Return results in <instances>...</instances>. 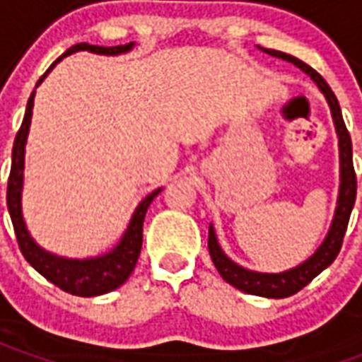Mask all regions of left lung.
I'll use <instances>...</instances> for the list:
<instances>
[{
	"label": "left lung",
	"instance_id": "8db88e82",
	"mask_svg": "<svg viewBox=\"0 0 362 362\" xmlns=\"http://www.w3.org/2000/svg\"><path fill=\"white\" fill-rule=\"evenodd\" d=\"M264 52H267L269 56H275V58L287 59L291 64H295L296 67H300L304 74L310 75L312 81L318 85L320 90L326 95L327 103H329L335 129H337V135H339V157H341V188H339V199H337L334 223H332V228L327 233L326 240L322 243L316 254L298 267L288 269L285 273H256L236 266L235 262H230L219 248L213 227L209 228L207 246H209V254H211V259L215 267H217V272L233 287L240 288L243 293H248V295L267 296V298H285V296L295 295L300 288L306 287L318 273L324 272L337 258V254L341 250L343 236H345V230H347V225H349L355 197H357V174H355V166H353L351 135L347 132V127H345V122H343L341 108H339V103L335 98L334 90L329 89V85L324 81V77L316 69H312L308 64H304L295 56H288L285 52L267 50V48H264Z\"/></svg>",
	"mask_w": 362,
	"mask_h": 362
}]
</instances>
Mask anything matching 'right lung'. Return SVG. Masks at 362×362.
<instances>
[{"label": "right lung", "mask_w": 362, "mask_h": 362, "mask_svg": "<svg viewBox=\"0 0 362 362\" xmlns=\"http://www.w3.org/2000/svg\"><path fill=\"white\" fill-rule=\"evenodd\" d=\"M134 42L124 44V46H112V48H104V46H90L87 42L75 44L69 50L62 56L66 58L69 54L79 50L93 52V54H106V56H116L122 52L132 50ZM58 58L52 67L58 64ZM50 67V69H52ZM48 69V71H50ZM46 71V74H48ZM46 74L40 77L38 85L42 83ZM33 104H35V93L30 95L27 103V112L21 124L19 132L15 135V143H13L11 153V173H9V180H7V209L11 215L13 228L17 235V243H19L21 254L25 256L30 266L35 267L36 272L44 275L46 279L54 283L56 287L66 291L69 295L75 296H96L110 293L119 285H124L127 277L134 272L139 252H141L143 243V221H145V213L149 209L151 202L155 199L160 189H155L153 194L143 199L139 207L135 209L134 217L129 221L126 235L119 240V244L110 252L104 254L100 258L93 259H64L58 256H52L42 248H38L35 240L28 235L25 221H23V213H21V189H23V168H25V143H27L28 126H30V116H33Z\"/></svg>", "instance_id": "add662e5"}]
</instances>
